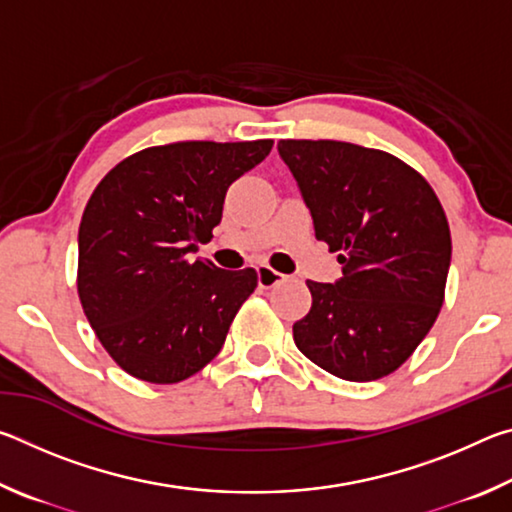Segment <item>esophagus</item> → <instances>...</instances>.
Returning <instances> with one entry per match:
<instances>
[{
	"label": "esophagus",
	"instance_id": "1",
	"mask_svg": "<svg viewBox=\"0 0 512 512\" xmlns=\"http://www.w3.org/2000/svg\"><path fill=\"white\" fill-rule=\"evenodd\" d=\"M282 280H284V275L273 271V268L268 264L257 266V282H259V287H262V289H271V287H275V284H280Z\"/></svg>",
	"mask_w": 512,
	"mask_h": 512
}]
</instances>
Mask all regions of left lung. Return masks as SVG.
<instances>
[{"label": "left lung", "instance_id": "8db88e82", "mask_svg": "<svg viewBox=\"0 0 512 512\" xmlns=\"http://www.w3.org/2000/svg\"><path fill=\"white\" fill-rule=\"evenodd\" d=\"M314 219L339 253L343 277L307 282L311 309L293 325L309 361L348 381L391 375L436 323L452 237L431 185L395 155L334 140H282Z\"/></svg>", "mask_w": 512, "mask_h": 512}]
</instances>
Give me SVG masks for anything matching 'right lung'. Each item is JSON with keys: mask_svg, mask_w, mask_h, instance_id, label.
<instances>
[{"mask_svg": "<svg viewBox=\"0 0 512 512\" xmlns=\"http://www.w3.org/2000/svg\"><path fill=\"white\" fill-rule=\"evenodd\" d=\"M271 149L273 140L151 146L92 192L76 287L94 334L128 375L176 384L221 352L257 271L192 255L221 223L228 187Z\"/></svg>", "mask_w": 512, "mask_h": 512, "instance_id": "add662e5", "label": "right lung"}]
</instances>
